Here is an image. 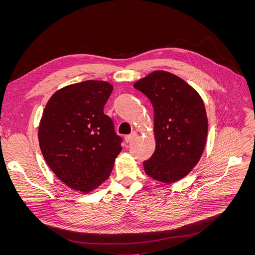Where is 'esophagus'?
<instances>
[{
  "label": "esophagus",
  "instance_id": "34e87169",
  "mask_svg": "<svg viewBox=\"0 0 255 255\" xmlns=\"http://www.w3.org/2000/svg\"><path fill=\"white\" fill-rule=\"evenodd\" d=\"M136 136H137V133H136V132H132L129 135L126 136L125 140H126V142H130V141H132V140L134 139V138H135Z\"/></svg>",
  "mask_w": 255,
  "mask_h": 255
}]
</instances>
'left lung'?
<instances>
[{
    "label": "left lung",
    "instance_id": "obj_1",
    "mask_svg": "<svg viewBox=\"0 0 255 255\" xmlns=\"http://www.w3.org/2000/svg\"><path fill=\"white\" fill-rule=\"evenodd\" d=\"M134 87L150 99L154 110L155 151L143 161L145 173L171 184L186 176L199 163L207 137L202 98L184 80L167 71H153Z\"/></svg>",
    "mask_w": 255,
    "mask_h": 255
}]
</instances>
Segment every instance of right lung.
Listing matches in <instances>:
<instances>
[{
    "mask_svg": "<svg viewBox=\"0 0 255 255\" xmlns=\"http://www.w3.org/2000/svg\"><path fill=\"white\" fill-rule=\"evenodd\" d=\"M113 91L104 81H85L54 92L44 107L38 139L44 160L68 187L87 194L110 177L121 138L103 112Z\"/></svg>",
    "mask_w": 255,
    "mask_h": 255,
    "instance_id": "add662e5",
    "label": "right lung"
}]
</instances>
